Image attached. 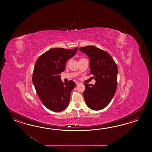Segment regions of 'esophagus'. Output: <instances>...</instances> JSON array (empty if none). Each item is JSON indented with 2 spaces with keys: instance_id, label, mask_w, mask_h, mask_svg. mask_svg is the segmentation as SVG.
<instances>
[{
  "instance_id": "1",
  "label": "esophagus",
  "mask_w": 152,
  "mask_h": 152,
  "mask_svg": "<svg viewBox=\"0 0 152 152\" xmlns=\"http://www.w3.org/2000/svg\"><path fill=\"white\" fill-rule=\"evenodd\" d=\"M75 83H76V85H78V84H80V81H75Z\"/></svg>"
}]
</instances>
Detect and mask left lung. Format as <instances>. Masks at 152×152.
Masks as SVG:
<instances>
[{"mask_svg":"<svg viewBox=\"0 0 152 152\" xmlns=\"http://www.w3.org/2000/svg\"><path fill=\"white\" fill-rule=\"evenodd\" d=\"M90 60V74L96 83L84 84L85 103L90 109L100 110L107 107L116 91L118 68L113 58L107 52L93 45L79 49Z\"/></svg>","mask_w":152,"mask_h":152,"instance_id":"left-lung-1","label":"left lung"}]
</instances>
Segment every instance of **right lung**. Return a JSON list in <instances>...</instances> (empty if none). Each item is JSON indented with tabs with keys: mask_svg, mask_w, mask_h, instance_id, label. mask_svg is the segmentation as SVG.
<instances>
[{
	"mask_svg": "<svg viewBox=\"0 0 152 152\" xmlns=\"http://www.w3.org/2000/svg\"><path fill=\"white\" fill-rule=\"evenodd\" d=\"M77 48L51 49L37 58L34 66L32 83L43 104L49 110L60 112L69 104L72 91L76 84L73 81L64 83L60 74L66 62L75 56Z\"/></svg>",
	"mask_w": 152,
	"mask_h": 152,
	"instance_id": "1",
	"label": "right lung"
}]
</instances>
